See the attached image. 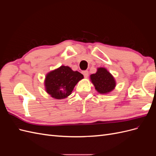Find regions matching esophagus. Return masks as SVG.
I'll return each mask as SVG.
<instances>
[{"mask_svg":"<svg viewBox=\"0 0 156 156\" xmlns=\"http://www.w3.org/2000/svg\"><path fill=\"white\" fill-rule=\"evenodd\" d=\"M82 73L83 74V75H84V77H85V78L88 77V72L87 70L83 71V72H82Z\"/></svg>","mask_w":156,"mask_h":156,"instance_id":"1","label":"esophagus"}]
</instances>
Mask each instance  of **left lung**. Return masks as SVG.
<instances>
[{"mask_svg": "<svg viewBox=\"0 0 156 156\" xmlns=\"http://www.w3.org/2000/svg\"><path fill=\"white\" fill-rule=\"evenodd\" d=\"M90 80L95 89L100 94L111 92L116 87L114 77L104 68H98L97 72L90 75Z\"/></svg>", "mask_w": 156, "mask_h": 156, "instance_id": "1", "label": "left lung"}]
</instances>
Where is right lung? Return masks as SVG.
Instances as JSON below:
<instances>
[{
  "label": "right lung",
  "instance_id": "add662e5",
  "mask_svg": "<svg viewBox=\"0 0 156 156\" xmlns=\"http://www.w3.org/2000/svg\"><path fill=\"white\" fill-rule=\"evenodd\" d=\"M83 75L73 71L68 66H61L47 74L45 90L53 98L62 100L69 96L77 83L83 79Z\"/></svg>",
  "mask_w": 156,
  "mask_h": 156
}]
</instances>
